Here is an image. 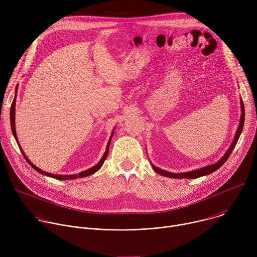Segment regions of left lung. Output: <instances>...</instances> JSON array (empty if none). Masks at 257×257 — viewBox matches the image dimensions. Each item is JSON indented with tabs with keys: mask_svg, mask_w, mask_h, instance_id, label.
<instances>
[{
	"mask_svg": "<svg viewBox=\"0 0 257 257\" xmlns=\"http://www.w3.org/2000/svg\"><path fill=\"white\" fill-rule=\"evenodd\" d=\"M241 112H242V116H241V120H240L238 129H237V133H236V136H235V138H234V141H233L232 145L229 148L228 152L225 154V156L221 159V161H218L216 164H213V165H210V166H206V167L201 168V169H199V170H195V171H191V172H187V173H181V174L170 173V172L161 170V169H159V168H157L156 166L153 165L154 170H155L158 174H160V175H163V176H166V177L175 178V179H183V178H186V179H195V178H199V177H202V176H205V175H208V174L213 173V172L216 171L218 168H221V167L226 163V161L229 159V157H230L231 154H232V151L235 149V146H236V144H237V141H238V139H239V136H240V134H241V132H242V129H243V126H244V119H245L244 104H243L242 99H241Z\"/></svg>",
	"mask_w": 257,
	"mask_h": 257,
	"instance_id": "obj_1",
	"label": "left lung"
}]
</instances>
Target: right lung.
<instances>
[{"instance_id":"add662e5","label":"right lung","mask_w":257,"mask_h":257,"mask_svg":"<svg viewBox=\"0 0 257 257\" xmlns=\"http://www.w3.org/2000/svg\"><path fill=\"white\" fill-rule=\"evenodd\" d=\"M16 91H17V87H16ZM15 96H16V95H15ZM15 100H16V98L14 97L13 102H12V105H11V111H10V121H11L12 133H13V135H14L16 141H18V139H17V137H16V130H15ZM113 134H114V132L112 133V136H111V138H109V140H108V142H107L106 150H105V152H104V154H103L101 160H100L94 167H92V168H90V169H88V170H86V171H84V172H81V173H79V174H76V175H54V174L46 173V172L42 171L41 169H39L38 167H35V166L26 158V156L24 155V153H23L22 151H21V152H22V155H23V157L25 158L26 162H27L35 171H38L39 173H41V174H43V175H46V176H49V177H52V178H55V179H58V180H72V179H77V178H82V177L89 176V175L95 173L96 171H98V170L101 168V166L103 165V163H104V161H105V159H106V157H107L109 143H111V139H112V137H113ZM20 150H21V149H20Z\"/></svg>"}]
</instances>
